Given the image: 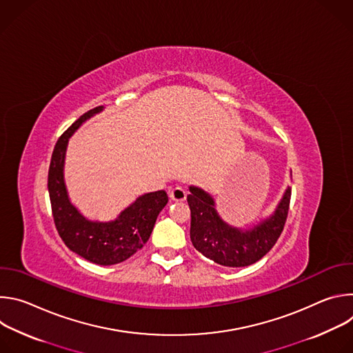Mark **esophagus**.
I'll return each mask as SVG.
<instances>
[{
    "label": "esophagus",
    "instance_id": "34e87169",
    "mask_svg": "<svg viewBox=\"0 0 353 353\" xmlns=\"http://www.w3.org/2000/svg\"><path fill=\"white\" fill-rule=\"evenodd\" d=\"M169 196H170V199H172V201H176V203H181V201H184V199H185L187 192L184 191V188H181V187H176V188L170 190Z\"/></svg>",
    "mask_w": 353,
    "mask_h": 353
}]
</instances>
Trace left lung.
Here are the masks:
<instances>
[{"instance_id": "8db88e82", "label": "left lung", "mask_w": 353, "mask_h": 353, "mask_svg": "<svg viewBox=\"0 0 353 353\" xmlns=\"http://www.w3.org/2000/svg\"><path fill=\"white\" fill-rule=\"evenodd\" d=\"M290 187L275 212L248 230L228 225L216 212L214 198L191 185L187 203L191 211L190 237L195 250L225 267H247L261 260L279 239L289 211Z\"/></svg>"}]
</instances>
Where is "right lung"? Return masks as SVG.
Masks as SVG:
<instances>
[{
  "label": "right lung",
  "instance_id": "1",
  "mask_svg": "<svg viewBox=\"0 0 353 353\" xmlns=\"http://www.w3.org/2000/svg\"><path fill=\"white\" fill-rule=\"evenodd\" d=\"M102 110L103 106H99L82 114L59 138L50 161L47 187L54 223L65 245L93 264L113 265L125 261L143 247L169 198L163 190L143 194L110 222L89 221L71 204L64 183L68 139L82 123Z\"/></svg>",
  "mask_w": 353,
  "mask_h": 353
}]
</instances>
